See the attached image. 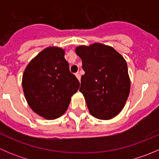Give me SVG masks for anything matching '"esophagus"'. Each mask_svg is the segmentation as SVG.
I'll use <instances>...</instances> for the list:
<instances>
[{"label": "esophagus", "mask_w": 159, "mask_h": 159, "mask_svg": "<svg viewBox=\"0 0 159 159\" xmlns=\"http://www.w3.org/2000/svg\"><path fill=\"white\" fill-rule=\"evenodd\" d=\"M75 75H76L77 78H78V79L79 80V81H80V80H81V75H80V74L78 72V73L75 74Z\"/></svg>", "instance_id": "34e87169"}]
</instances>
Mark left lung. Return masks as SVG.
I'll return each mask as SVG.
<instances>
[{
    "mask_svg": "<svg viewBox=\"0 0 159 159\" xmlns=\"http://www.w3.org/2000/svg\"><path fill=\"white\" fill-rule=\"evenodd\" d=\"M84 75L79 91L94 118L108 120L116 116L129 97L130 78L124 57L110 46L100 43L78 46Z\"/></svg>",
    "mask_w": 159,
    "mask_h": 159,
    "instance_id": "8db88e82",
    "label": "left lung"
}]
</instances>
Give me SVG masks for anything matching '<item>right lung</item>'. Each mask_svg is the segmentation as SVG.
I'll use <instances>...</instances> for the list:
<instances>
[{
	"label": "right lung",
	"mask_w": 159,
	"mask_h": 159,
	"mask_svg": "<svg viewBox=\"0 0 159 159\" xmlns=\"http://www.w3.org/2000/svg\"><path fill=\"white\" fill-rule=\"evenodd\" d=\"M65 51L49 47L39 53L25 68L22 87L32 110L46 119L61 116L80 83L70 73Z\"/></svg>",
	"instance_id": "1"
}]
</instances>
